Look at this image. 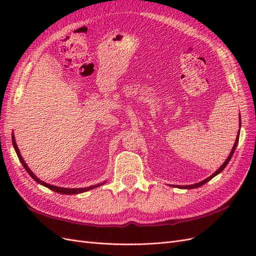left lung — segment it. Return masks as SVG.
<instances>
[{
    "instance_id": "1",
    "label": "left lung",
    "mask_w": 256,
    "mask_h": 256,
    "mask_svg": "<svg viewBox=\"0 0 256 256\" xmlns=\"http://www.w3.org/2000/svg\"><path fill=\"white\" fill-rule=\"evenodd\" d=\"M239 127H242V118H240V113H239ZM240 130V129H239ZM238 140H239V132L237 134V138H236V141H235V144H234V146H233V148H232V150H230V154H228V157L226 158V160L224 161V164L216 170V171L212 174V175H210L209 177H207L206 180H202V182H196V184H188V186H176V187H178V188H180V189H194V188H198V187H200V186H203V184H205L206 182H208L209 180H212V178L214 177V176H216L218 174H220L224 168H226V166L228 164V162H230V158H232V156H233V154H234V152H235V150H236V147H237V144H238Z\"/></svg>"
}]
</instances>
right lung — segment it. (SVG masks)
Wrapping results in <instances>:
<instances>
[{"label":"right lung","instance_id":"right-lung-1","mask_svg":"<svg viewBox=\"0 0 256 256\" xmlns=\"http://www.w3.org/2000/svg\"><path fill=\"white\" fill-rule=\"evenodd\" d=\"M12 138L14 148V150H16L17 156H18L19 160L21 161V164H22L23 168H24L26 170V172L30 175V177H32L35 182H37L38 184H40L44 186V187L49 188L50 190H52V191H54V192L60 193V194H79V193H83V192H86V191H88V190L95 189V188L99 187V186H102V184L106 182H100V184H98L90 186V187H86V188H62V187H56V186H52V184H47V182H44L40 180V178H38L32 171H30V168H28V164H26V161L23 160V158H22V156H21V154H20V150H19L18 146H17V144H16V140H14V134H12Z\"/></svg>","mask_w":256,"mask_h":256}]
</instances>
